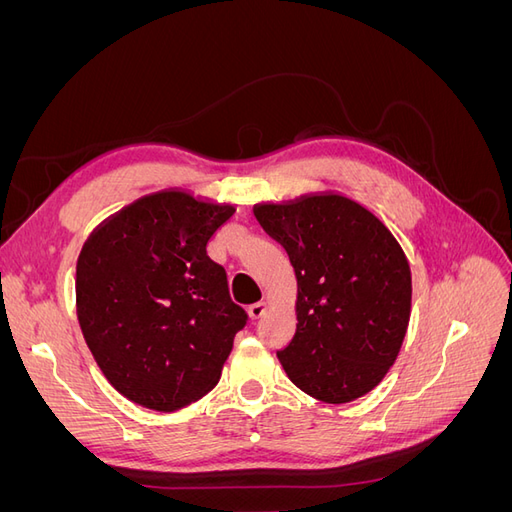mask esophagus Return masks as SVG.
Segmentation results:
<instances>
[{
    "label": "esophagus",
    "mask_w": 512,
    "mask_h": 512,
    "mask_svg": "<svg viewBox=\"0 0 512 512\" xmlns=\"http://www.w3.org/2000/svg\"><path fill=\"white\" fill-rule=\"evenodd\" d=\"M267 309H269V303H267V301H258V303L247 307V314H250L252 320H258V318H262V316L267 314Z\"/></svg>",
    "instance_id": "esophagus-1"
}]
</instances>
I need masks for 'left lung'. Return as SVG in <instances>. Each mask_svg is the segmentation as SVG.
<instances>
[{"label":"left lung","instance_id":"obj_1","mask_svg":"<svg viewBox=\"0 0 512 512\" xmlns=\"http://www.w3.org/2000/svg\"><path fill=\"white\" fill-rule=\"evenodd\" d=\"M297 275V331L277 352L290 382L324 404H348L382 382L408 331L410 262L386 224L339 192L258 203Z\"/></svg>","mask_w":512,"mask_h":512}]
</instances>
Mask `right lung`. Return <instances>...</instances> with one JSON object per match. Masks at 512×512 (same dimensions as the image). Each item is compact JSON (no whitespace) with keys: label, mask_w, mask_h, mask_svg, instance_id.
<instances>
[{"label":"right lung","mask_w":512,"mask_h":512,"mask_svg":"<svg viewBox=\"0 0 512 512\" xmlns=\"http://www.w3.org/2000/svg\"><path fill=\"white\" fill-rule=\"evenodd\" d=\"M235 205L170 188L134 200L87 237L76 316L104 378L132 404L175 412L207 395L247 314L207 243Z\"/></svg>","instance_id":"obj_1"}]
</instances>
